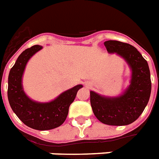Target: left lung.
I'll return each mask as SVG.
<instances>
[{"label":"left lung","instance_id":"obj_1","mask_svg":"<svg viewBox=\"0 0 159 159\" xmlns=\"http://www.w3.org/2000/svg\"><path fill=\"white\" fill-rule=\"evenodd\" d=\"M109 53L125 59L131 70L129 85L118 97H106L91 91L92 111L102 123L127 125L143 113L151 94L150 71L147 61L134 46L116 40L104 43Z\"/></svg>","mask_w":159,"mask_h":159}]
</instances>
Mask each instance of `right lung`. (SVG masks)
Instances as JSON below:
<instances>
[{"label": "right lung", "instance_id": "add662e5", "mask_svg": "<svg viewBox=\"0 0 159 159\" xmlns=\"http://www.w3.org/2000/svg\"><path fill=\"white\" fill-rule=\"evenodd\" d=\"M43 46L34 45L23 51L10 71L7 96L10 106L25 125L38 130H48L60 126L65 121L70 105L82 85H77L48 102L30 99L24 91L22 79L29 60Z\"/></svg>", "mask_w": 159, "mask_h": 159}]
</instances>
